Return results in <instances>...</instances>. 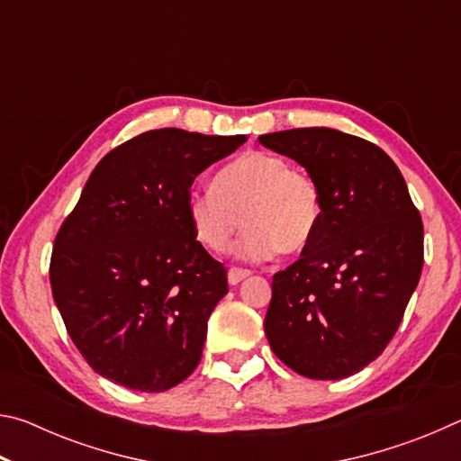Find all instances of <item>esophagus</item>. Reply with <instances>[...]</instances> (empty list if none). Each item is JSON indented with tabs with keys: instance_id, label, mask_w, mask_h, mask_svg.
I'll use <instances>...</instances> for the list:
<instances>
[{
	"instance_id": "esophagus-1",
	"label": "esophagus",
	"mask_w": 461,
	"mask_h": 461,
	"mask_svg": "<svg viewBox=\"0 0 461 461\" xmlns=\"http://www.w3.org/2000/svg\"><path fill=\"white\" fill-rule=\"evenodd\" d=\"M249 276V270L246 268H230L228 272V283L230 285H240L241 280Z\"/></svg>"
}]
</instances>
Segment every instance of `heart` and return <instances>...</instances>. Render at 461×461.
<instances>
[{"mask_svg": "<svg viewBox=\"0 0 461 461\" xmlns=\"http://www.w3.org/2000/svg\"><path fill=\"white\" fill-rule=\"evenodd\" d=\"M186 215L203 246L223 254L241 223L238 254L267 260L299 254L315 240L323 201L313 178L275 152H246L213 176L212 189L186 194Z\"/></svg>", "mask_w": 461, "mask_h": 461, "instance_id": "obj_1", "label": "heart"}]
</instances>
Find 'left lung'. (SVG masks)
Masks as SVG:
<instances>
[{"label":"left lung","instance_id":"8db88e82","mask_svg":"<svg viewBox=\"0 0 461 461\" xmlns=\"http://www.w3.org/2000/svg\"><path fill=\"white\" fill-rule=\"evenodd\" d=\"M319 186L323 217L301 258L272 276L264 333L301 376L366 368L399 330L423 268V223L407 183L376 144L331 128L260 136Z\"/></svg>","mask_w":461,"mask_h":461}]
</instances>
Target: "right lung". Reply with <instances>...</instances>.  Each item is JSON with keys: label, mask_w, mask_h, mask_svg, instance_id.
Segmentation results:
<instances>
[{"label": "right lung", "mask_w": 461, "mask_h": 461, "mask_svg": "<svg viewBox=\"0 0 461 461\" xmlns=\"http://www.w3.org/2000/svg\"><path fill=\"white\" fill-rule=\"evenodd\" d=\"M246 136L152 130L109 152L54 240V303L101 376L162 393L197 368L228 272L186 215L194 176Z\"/></svg>", "instance_id": "add662e5"}]
</instances>
